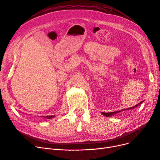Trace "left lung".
<instances>
[{"label":"left lung","instance_id":"obj_1","mask_svg":"<svg viewBox=\"0 0 160 160\" xmlns=\"http://www.w3.org/2000/svg\"><path fill=\"white\" fill-rule=\"evenodd\" d=\"M142 103V102H140L139 103L137 104L136 105H134V106H133V107L130 108H128V109H132L135 108V107H137L138 105H139L140 103ZM118 112H120V111H113V112H109V113H103V112H102V114H103V115L106 116V117H110V116L113 115V114H115V113H118Z\"/></svg>","mask_w":160,"mask_h":160}]
</instances>
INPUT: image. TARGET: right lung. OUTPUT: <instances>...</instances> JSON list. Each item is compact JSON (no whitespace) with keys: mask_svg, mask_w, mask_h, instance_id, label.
Wrapping results in <instances>:
<instances>
[{"mask_svg":"<svg viewBox=\"0 0 160 160\" xmlns=\"http://www.w3.org/2000/svg\"><path fill=\"white\" fill-rule=\"evenodd\" d=\"M45 118H46L47 119H51L52 118H54V116L53 115H49V116H45Z\"/></svg>","mask_w":160,"mask_h":160,"instance_id":"1","label":"right lung"}]
</instances>
